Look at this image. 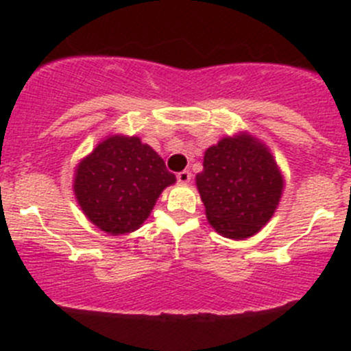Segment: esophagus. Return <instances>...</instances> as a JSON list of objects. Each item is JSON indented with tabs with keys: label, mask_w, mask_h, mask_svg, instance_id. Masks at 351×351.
<instances>
[{
	"label": "esophagus",
	"mask_w": 351,
	"mask_h": 351,
	"mask_svg": "<svg viewBox=\"0 0 351 351\" xmlns=\"http://www.w3.org/2000/svg\"><path fill=\"white\" fill-rule=\"evenodd\" d=\"M176 180H178V183H182V185H186V183H190V180H192V173L180 171L178 175H176Z\"/></svg>",
	"instance_id": "esophagus-1"
}]
</instances>
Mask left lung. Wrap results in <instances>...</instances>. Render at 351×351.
Instances as JSON below:
<instances>
[{"instance_id":"obj_1","label":"left lung","mask_w":351,"mask_h":351,"mask_svg":"<svg viewBox=\"0 0 351 351\" xmlns=\"http://www.w3.org/2000/svg\"><path fill=\"white\" fill-rule=\"evenodd\" d=\"M195 183L208 224L236 241L267 226L285 185L267 144L247 132L226 136L208 147Z\"/></svg>"}]
</instances>
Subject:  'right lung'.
<instances>
[{"instance_id":"right-lung-1","label":"right lung","mask_w":351,"mask_h":351,"mask_svg":"<svg viewBox=\"0 0 351 351\" xmlns=\"http://www.w3.org/2000/svg\"><path fill=\"white\" fill-rule=\"evenodd\" d=\"M175 182L153 147L137 136L112 134L77 162L73 190L88 221L119 236L139 229Z\"/></svg>"}]
</instances>
